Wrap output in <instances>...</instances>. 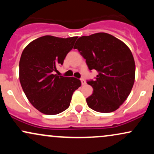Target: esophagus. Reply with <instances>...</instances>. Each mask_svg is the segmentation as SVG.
<instances>
[{
  "label": "esophagus",
  "instance_id": "1",
  "mask_svg": "<svg viewBox=\"0 0 154 154\" xmlns=\"http://www.w3.org/2000/svg\"><path fill=\"white\" fill-rule=\"evenodd\" d=\"M81 82H82V85H85V84H86L85 80V79H81Z\"/></svg>",
  "mask_w": 154,
  "mask_h": 154
}]
</instances>
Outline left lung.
<instances>
[{
    "mask_svg": "<svg viewBox=\"0 0 154 154\" xmlns=\"http://www.w3.org/2000/svg\"><path fill=\"white\" fill-rule=\"evenodd\" d=\"M74 48L86 60L90 70L98 72L94 81L88 82L93 88V94L86 99L88 106L100 113L119 109L135 82V63L130 49L122 40L105 32L81 37Z\"/></svg>",
    "mask_w": 154,
    "mask_h": 154,
    "instance_id": "left-lung-1",
    "label": "left lung"
}]
</instances>
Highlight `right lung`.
<instances>
[{
  "label": "right lung",
  "instance_id": "1",
  "mask_svg": "<svg viewBox=\"0 0 154 154\" xmlns=\"http://www.w3.org/2000/svg\"><path fill=\"white\" fill-rule=\"evenodd\" d=\"M77 39L45 35L32 41L23 51L19 81L30 103L44 114L55 115L68 109L73 93L81 86L78 79L54 75Z\"/></svg>",
  "mask_w": 154,
  "mask_h": 154
}]
</instances>
